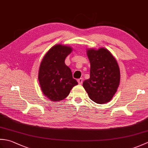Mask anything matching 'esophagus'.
<instances>
[{
	"label": "esophagus",
	"mask_w": 148,
	"mask_h": 148,
	"mask_svg": "<svg viewBox=\"0 0 148 148\" xmlns=\"http://www.w3.org/2000/svg\"><path fill=\"white\" fill-rule=\"evenodd\" d=\"M77 82H78V83H79V84H81L83 83V79L82 78H80V79H79L77 80Z\"/></svg>",
	"instance_id": "34e87169"
}]
</instances>
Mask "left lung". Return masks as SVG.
Masks as SVG:
<instances>
[{
  "label": "left lung",
  "instance_id": "8db88e82",
  "mask_svg": "<svg viewBox=\"0 0 148 148\" xmlns=\"http://www.w3.org/2000/svg\"><path fill=\"white\" fill-rule=\"evenodd\" d=\"M86 54L90 63V77L83 86L90 99L97 103L111 100L120 82V71L112 53L105 48H89Z\"/></svg>",
  "mask_w": 148,
  "mask_h": 148
}]
</instances>
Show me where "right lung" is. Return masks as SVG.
I'll use <instances>...</instances> for the list:
<instances>
[{
	"label": "right lung",
	"mask_w": 148,
	"mask_h": 148,
	"mask_svg": "<svg viewBox=\"0 0 148 148\" xmlns=\"http://www.w3.org/2000/svg\"><path fill=\"white\" fill-rule=\"evenodd\" d=\"M72 51L71 46L58 44L47 52L39 66L38 79L42 93L53 102L65 99L78 84L72 77L65 58Z\"/></svg>",
	"instance_id": "1"
}]
</instances>
